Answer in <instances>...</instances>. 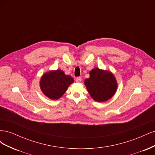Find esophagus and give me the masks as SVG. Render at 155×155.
<instances>
[{
  "mask_svg": "<svg viewBox=\"0 0 155 155\" xmlns=\"http://www.w3.org/2000/svg\"><path fill=\"white\" fill-rule=\"evenodd\" d=\"M81 80H82L81 77H78V78L76 79V82H78V83H80V82L81 81Z\"/></svg>",
  "mask_w": 155,
  "mask_h": 155,
  "instance_id": "34e87169",
  "label": "esophagus"
}]
</instances>
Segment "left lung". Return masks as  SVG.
<instances>
[{"label": "left lung", "instance_id": "obj_1", "mask_svg": "<svg viewBox=\"0 0 155 155\" xmlns=\"http://www.w3.org/2000/svg\"><path fill=\"white\" fill-rule=\"evenodd\" d=\"M90 77L84 83L92 99L97 102H104L114 95L118 83L114 74L107 70L93 68L89 73Z\"/></svg>", "mask_w": 155, "mask_h": 155}]
</instances>
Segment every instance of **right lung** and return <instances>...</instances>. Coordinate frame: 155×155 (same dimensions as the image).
<instances>
[{"label":"right lung","mask_w":155,"mask_h":155,"mask_svg":"<svg viewBox=\"0 0 155 155\" xmlns=\"http://www.w3.org/2000/svg\"><path fill=\"white\" fill-rule=\"evenodd\" d=\"M74 81L71 76L66 75L62 70H50L42 76L40 88L46 97L55 100L63 96L68 87Z\"/></svg>","instance_id":"obj_1"}]
</instances>
